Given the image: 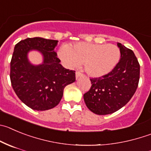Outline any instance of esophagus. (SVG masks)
Returning <instances> with one entry per match:
<instances>
[{"instance_id": "esophagus-1", "label": "esophagus", "mask_w": 151, "mask_h": 151, "mask_svg": "<svg viewBox=\"0 0 151 151\" xmlns=\"http://www.w3.org/2000/svg\"><path fill=\"white\" fill-rule=\"evenodd\" d=\"M81 76H82V73H81L80 72H76V78H79Z\"/></svg>"}]
</instances>
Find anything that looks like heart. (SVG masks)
<instances>
[{"label":"heart","mask_w":151,"mask_h":151,"mask_svg":"<svg viewBox=\"0 0 151 151\" xmlns=\"http://www.w3.org/2000/svg\"><path fill=\"white\" fill-rule=\"evenodd\" d=\"M58 56L66 67H78L83 62L89 76L99 77L114 68L120 60L121 52L117 45L112 44L79 42L71 47L63 45L58 51Z\"/></svg>","instance_id":"b5f03b06"}]
</instances>
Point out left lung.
<instances>
[{
    "instance_id": "8db88e82",
    "label": "left lung",
    "mask_w": 151,
    "mask_h": 151,
    "mask_svg": "<svg viewBox=\"0 0 151 151\" xmlns=\"http://www.w3.org/2000/svg\"><path fill=\"white\" fill-rule=\"evenodd\" d=\"M117 46L120 61L108 74L91 78V89L84 94L87 107L99 115L111 114L124 107L139 85L140 65L135 54L120 42Z\"/></svg>"
}]
</instances>
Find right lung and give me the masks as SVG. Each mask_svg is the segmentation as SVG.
Listing matches in <instances>:
<instances>
[{"label":"right lung","instance_id":"right-lung-1","mask_svg":"<svg viewBox=\"0 0 151 151\" xmlns=\"http://www.w3.org/2000/svg\"><path fill=\"white\" fill-rule=\"evenodd\" d=\"M58 40L41 37L27 38L18 42L10 62V81L18 97L30 109L45 111L60 103L63 89L76 81V71L60 63L55 48ZM42 54L41 65H33L27 58L30 50Z\"/></svg>","mask_w":151,"mask_h":151}]
</instances>
